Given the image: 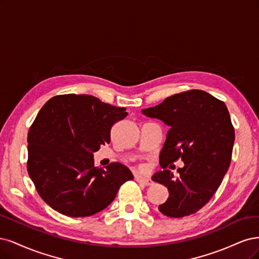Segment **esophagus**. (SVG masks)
I'll return each instance as SVG.
<instances>
[{"label":"esophagus","instance_id":"34e87169","mask_svg":"<svg viewBox=\"0 0 259 259\" xmlns=\"http://www.w3.org/2000/svg\"><path fill=\"white\" fill-rule=\"evenodd\" d=\"M136 181H137V182H139L140 184H143V185H146V186H148V185H152V184H153V181H152L151 179H148V178L137 177V178H136Z\"/></svg>","mask_w":259,"mask_h":259}]
</instances>
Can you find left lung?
Masks as SVG:
<instances>
[{
	"mask_svg": "<svg viewBox=\"0 0 259 259\" xmlns=\"http://www.w3.org/2000/svg\"><path fill=\"white\" fill-rule=\"evenodd\" d=\"M142 114L170 127L159 155L162 168L178 159L184 162L179 178L165 169L152 177L169 190L158 208L174 219L198 212L216 193L231 161L235 129L226 104L203 90H189Z\"/></svg>",
	"mask_w": 259,
	"mask_h": 259,
	"instance_id": "1",
	"label": "left lung"
}]
</instances>
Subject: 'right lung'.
Listing matches in <instances>:
<instances>
[{
  "mask_svg": "<svg viewBox=\"0 0 259 259\" xmlns=\"http://www.w3.org/2000/svg\"><path fill=\"white\" fill-rule=\"evenodd\" d=\"M128 113L89 95L56 96L44 104L28 133V173L38 195L70 218L94 215L133 180L129 168L94 164V153L111 141V128Z\"/></svg>",
  "mask_w": 259,
  "mask_h": 259,
  "instance_id": "add662e5",
  "label": "right lung"
}]
</instances>
